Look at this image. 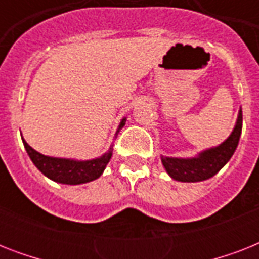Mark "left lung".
Returning a JSON list of instances; mask_svg holds the SVG:
<instances>
[{
	"label": "left lung",
	"mask_w": 259,
	"mask_h": 259,
	"mask_svg": "<svg viewBox=\"0 0 259 259\" xmlns=\"http://www.w3.org/2000/svg\"><path fill=\"white\" fill-rule=\"evenodd\" d=\"M242 133V109L238 114L233 133L225 142L211 149L203 150L196 157L177 158L161 156L162 165L172 179L183 183H196L215 176L233 157Z\"/></svg>",
	"instance_id": "obj_1"
}]
</instances>
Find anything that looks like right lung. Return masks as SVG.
I'll list each match as a JSON object with an SVG mask.
<instances>
[{
  "mask_svg": "<svg viewBox=\"0 0 259 259\" xmlns=\"http://www.w3.org/2000/svg\"><path fill=\"white\" fill-rule=\"evenodd\" d=\"M125 122L126 118H123L119 123L117 133L123 127ZM22 144L25 146L26 153L30 157L32 162L36 165V168L44 176L56 181V183H60V184L76 185L95 180L103 173L106 165L109 164L110 158L113 156V146H110L109 152L102 154L101 157L86 160V161H79V160H71V158L44 156V154L36 152L33 148H30L26 144L25 140H22Z\"/></svg>",
  "mask_w": 259,
  "mask_h": 259,
  "instance_id": "obj_1",
  "label": "right lung"
}]
</instances>
